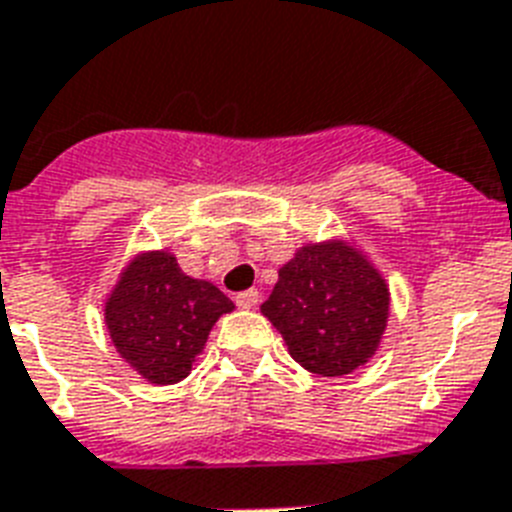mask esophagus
<instances>
[{"label": "esophagus", "mask_w": 512, "mask_h": 512, "mask_svg": "<svg viewBox=\"0 0 512 512\" xmlns=\"http://www.w3.org/2000/svg\"><path fill=\"white\" fill-rule=\"evenodd\" d=\"M257 302H260V292H257V289H247V292L236 294V305L244 307V310L255 307Z\"/></svg>", "instance_id": "1"}]
</instances>
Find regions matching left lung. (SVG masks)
Returning a JSON list of instances; mask_svg holds the SVG:
<instances>
[{
    "label": "left lung",
    "mask_w": 512,
    "mask_h": 512,
    "mask_svg": "<svg viewBox=\"0 0 512 512\" xmlns=\"http://www.w3.org/2000/svg\"><path fill=\"white\" fill-rule=\"evenodd\" d=\"M260 310L302 368L344 376L378 350L389 289L363 252L334 239L299 249Z\"/></svg>",
    "instance_id": "left-lung-1"
}]
</instances>
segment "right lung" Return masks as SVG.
Masks as SVG:
<instances>
[{"label":"right lung","mask_w":512,"mask_h":512,"mask_svg":"<svg viewBox=\"0 0 512 512\" xmlns=\"http://www.w3.org/2000/svg\"><path fill=\"white\" fill-rule=\"evenodd\" d=\"M234 302L210 281L186 276L170 252H144L120 273L105 302L115 350L152 384L189 376L210 328Z\"/></svg>","instance_id":"right-lung-1"}]
</instances>
